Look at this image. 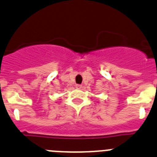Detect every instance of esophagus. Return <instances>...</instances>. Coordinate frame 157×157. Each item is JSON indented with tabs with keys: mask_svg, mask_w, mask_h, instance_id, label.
I'll use <instances>...</instances> for the list:
<instances>
[{
	"mask_svg": "<svg viewBox=\"0 0 157 157\" xmlns=\"http://www.w3.org/2000/svg\"><path fill=\"white\" fill-rule=\"evenodd\" d=\"M75 88L76 89H81L82 88V86L79 85V84H76V85H75Z\"/></svg>",
	"mask_w": 157,
	"mask_h": 157,
	"instance_id": "34e87169",
	"label": "esophagus"
}]
</instances>
